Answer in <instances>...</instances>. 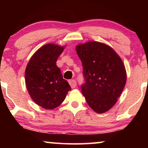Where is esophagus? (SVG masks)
I'll list each match as a JSON object with an SVG mask.
<instances>
[{
  "mask_svg": "<svg viewBox=\"0 0 148 148\" xmlns=\"http://www.w3.org/2000/svg\"><path fill=\"white\" fill-rule=\"evenodd\" d=\"M69 84H70V86H71V87L72 89L76 88V86H77V82H76V81L74 80V79L70 80L69 81Z\"/></svg>",
  "mask_w": 148,
  "mask_h": 148,
  "instance_id": "esophagus-1",
  "label": "esophagus"
}]
</instances>
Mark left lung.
Listing matches in <instances>:
<instances>
[{
    "instance_id": "8db88e82",
    "label": "left lung",
    "mask_w": 148,
    "mask_h": 148,
    "mask_svg": "<svg viewBox=\"0 0 148 148\" xmlns=\"http://www.w3.org/2000/svg\"><path fill=\"white\" fill-rule=\"evenodd\" d=\"M82 60L85 83L82 92L91 108L104 113L120 97L127 81L124 64L110 46L98 42H88L76 46Z\"/></svg>"
}]
</instances>
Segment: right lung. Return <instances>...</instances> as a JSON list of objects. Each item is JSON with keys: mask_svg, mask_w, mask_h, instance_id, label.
<instances>
[{"mask_svg": "<svg viewBox=\"0 0 148 148\" xmlns=\"http://www.w3.org/2000/svg\"><path fill=\"white\" fill-rule=\"evenodd\" d=\"M64 48L56 44H46L34 54L26 66L28 93L36 104L45 109L52 110L61 104L71 89L56 64Z\"/></svg>", "mask_w": 148, "mask_h": 148, "instance_id": "1", "label": "right lung"}]
</instances>
